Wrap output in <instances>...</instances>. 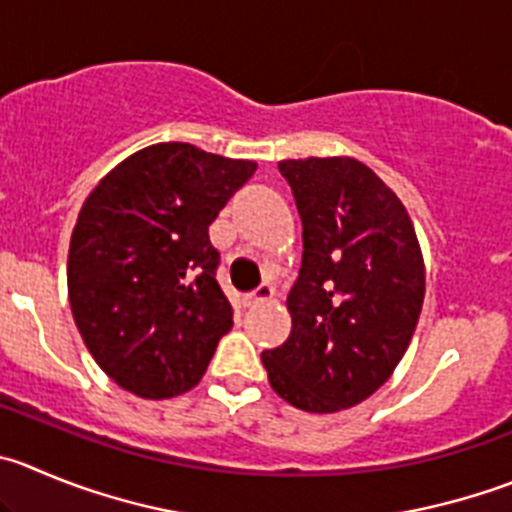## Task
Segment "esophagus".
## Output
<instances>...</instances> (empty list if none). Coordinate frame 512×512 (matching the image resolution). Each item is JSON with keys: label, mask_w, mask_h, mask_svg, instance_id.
Masks as SVG:
<instances>
[{"label": "esophagus", "mask_w": 512, "mask_h": 512, "mask_svg": "<svg viewBox=\"0 0 512 512\" xmlns=\"http://www.w3.org/2000/svg\"><path fill=\"white\" fill-rule=\"evenodd\" d=\"M271 299H274V286H261V289H256L253 294L243 296V304L259 306V304H264V301H271Z\"/></svg>", "instance_id": "1"}]
</instances>
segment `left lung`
<instances>
[{
  "label": "left lung",
  "instance_id": "8db88e82",
  "mask_svg": "<svg viewBox=\"0 0 512 512\" xmlns=\"http://www.w3.org/2000/svg\"><path fill=\"white\" fill-rule=\"evenodd\" d=\"M304 226L286 309L291 334L261 354L274 392L339 412L377 392L405 357L425 301V261L397 193L349 155L281 160Z\"/></svg>",
  "mask_w": 512,
  "mask_h": 512
}]
</instances>
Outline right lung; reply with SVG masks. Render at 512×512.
Masks as SVG:
<instances>
[{
    "label": "right lung",
    "mask_w": 512,
    "mask_h": 512,
    "mask_svg": "<svg viewBox=\"0 0 512 512\" xmlns=\"http://www.w3.org/2000/svg\"><path fill=\"white\" fill-rule=\"evenodd\" d=\"M253 173V160L155 143L115 165L82 203L67 294L82 342L118 387L168 399L201 382L233 326L208 226Z\"/></svg>",
    "instance_id": "obj_1"
}]
</instances>
